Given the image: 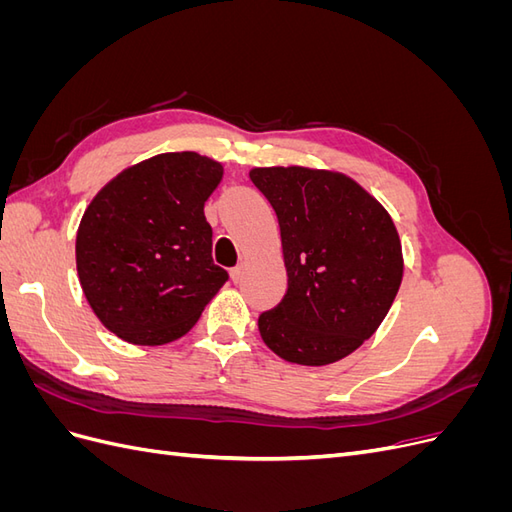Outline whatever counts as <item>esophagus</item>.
Here are the masks:
<instances>
[{"mask_svg": "<svg viewBox=\"0 0 512 512\" xmlns=\"http://www.w3.org/2000/svg\"><path fill=\"white\" fill-rule=\"evenodd\" d=\"M241 277H243V265H239V267H235V269H230V280L232 282H241Z\"/></svg>", "mask_w": 512, "mask_h": 512, "instance_id": "esophagus-1", "label": "esophagus"}]
</instances>
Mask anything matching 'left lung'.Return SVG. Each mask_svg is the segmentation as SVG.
I'll return each instance as SVG.
<instances>
[{"label": "left lung", "instance_id": "1", "mask_svg": "<svg viewBox=\"0 0 512 512\" xmlns=\"http://www.w3.org/2000/svg\"><path fill=\"white\" fill-rule=\"evenodd\" d=\"M280 222L288 290L258 331L297 365L344 359L376 333L395 301L404 254L395 222L363 185L307 166L252 168Z\"/></svg>", "mask_w": 512, "mask_h": 512}]
</instances>
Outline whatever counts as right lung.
Listing matches in <instances>:
<instances>
[{
	"label": "right lung",
	"instance_id": "right-lung-1",
	"mask_svg": "<svg viewBox=\"0 0 512 512\" xmlns=\"http://www.w3.org/2000/svg\"><path fill=\"white\" fill-rule=\"evenodd\" d=\"M222 175L196 151L160 153L91 198L76 230V271L94 314L123 342H175L228 280L213 265L205 218Z\"/></svg>",
	"mask_w": 512,
	"mask_h": 512
}]
</instances>
